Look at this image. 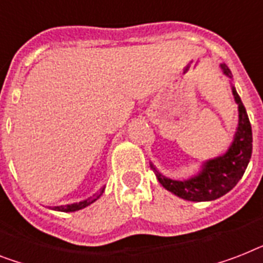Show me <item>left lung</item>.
<instances>
[{"label": "left lung", "mask_w": 263, "mask_h": 263, "mask_svg": "<svg viewBox=\"0 0 263 263\" xmlns=\"http://www.w3.org/2000/svg\"><path fill=\"white\" fill-rule=\"evenodd\" d=\"M221 69L226 76L231 78V71L227 66L221 65ZM232 95L238 104L239 124L234 142L227 153L206 161L197 176L185 181L166 178L151 165L157 173L158 181L168 192L187 201H212L228 193L243 177L253 153V132L246 108L235 87H232Z\"/></svg>", "instance_id": "obj_1"}]
</instances>
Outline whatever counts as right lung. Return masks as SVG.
<instances>
[{"label": "right lung", "mask_w": 263, "mask_h": 263, "mask_svg": "<svg viewBox=\"0 0 263 263\" xmlns=\"http://www.w3.org/2000/svg\"><path fill=\"white\" fill-rule=\"evenodd\" d=\"M104 193V189L98 192V193L93 194L90 198H87V200H83V201L76 202V204H70V205H61V206H54L52 209L55 211H61V212H76V211H80V209L85 208V206L90 205L91 202H95L97 198H100V196Z\"/></svg>", "instance_id": "right-lung-1"}]
</instances>
